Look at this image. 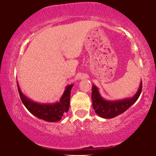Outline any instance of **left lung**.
Here are the masks:
<instances>
[{"label":"left lung","mask_w":156,"mask_h":156,"mask_svg":"<svg viewBox=\"0 0 156 156\" xmlns=\"http://www.w3.org/2000/svg\"><path fill=\"white\" fill-rule=\"evenodd\" d=\"M142 82L141 81L139 89L131 98H124L117 101H107L101 95L99 89L92 85V101L93 108L98 116L105 119H112L122 114L137 101L141 92Z\"/></svg>","instance_id":"obj_1"}]
</instances>
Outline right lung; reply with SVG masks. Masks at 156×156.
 <instances>
[{
	"label": "right lung",
	"instance_id": "right-lung-1",
	"mask_svg": "<svg viewBox=\"0 0 156 156\" xmlns=\"http://www.w3.org/2000/svg\"><path fill=\"white\" fill-rule=\"evenodd\" d=\"M73 87V84L67 86L59 101L52 103H39L33 101L25 95L20 89L17 83L20 97L26 108L35 117L51 122L59 121L64 114L68 112L70 101V92Z\"/></svg>",
	"mask_w": 156,
	"mask_h": 156
}]
</instances>
